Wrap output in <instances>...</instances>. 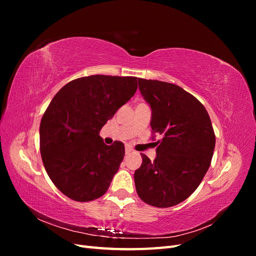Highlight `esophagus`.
Instances as JSON below:
<instances>
[{"instance_id":"1","label":"esophagus","mask_w":256,"mask_h":256,"mask_svg":"<svg viewBox=\"0 0 256 256\" xmlns=\"http://www.w3.org/2000/svg\"><path fill=\"white\" fill-rule=\"evenodd\" d=\"M131 152H132V148H131V147H129V146H126V148H125V152H126V154H130Z\"/></svg>"}]
</instances>
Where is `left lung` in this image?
<instances>
[{
	"instance_id": "left-lung-1",
	"label": "left lung",
	"mask_w": 256,
	"mask_h": 256,
	"mask_svg": "<svg viewBox=\"0 0 256 256\" xmlns=\"http://www.w3.org/2000/svg\"><path fill=\"white\" fill-rule=\"evenodd\" d=\"M138 90L150 106V127L162 136L157 156L141 154L134 172L138 196L148 205L166 208L188 198L210 166L216 136L205 106L178 85L138 79Z\"/></svg>"
}]
</instances>
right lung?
Segmentation results:
<instances>
[{"mask_svg": "<svg viewBox=\"0 0 256 256\" xmlns=\"http://www.w3.org/2000/svg\"><path fill=\"white\" fill-rule=\"evenodd\" d=\"M136 76L95 74L72 80L53 97L40 128V154L56 187L76 202L102 196L125 156V146L99 136L134 95Z\"/></svg>", "mask_w": 256, "mask_h": 256, "instance_id": "add662e5", "label": "right lung"}]
</instances>
